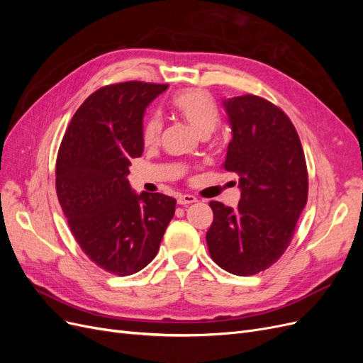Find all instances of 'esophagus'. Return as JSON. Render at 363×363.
Here are the masks:
<instances>
[{
	"label": "esophagus",
	"instance_id": "obj_1",
	"mask_svg": "<svg viewBox=\"0 0 363 363\" xmlns=\"http://www.w3.org/2000/svg\"><path fill=\"white\" fill-rule=\"evenodd\" d=\"M195 201H196V199H195L194 195H180L179 199H177V203L182 204V206H189V204H192Z\"/></svg>",
	"mask_w": 363,
	"mask_h": 363
}]
</instances>
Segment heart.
<instances>
[{
  "mask_svg": "<svg viewBox=\"0 0 363 363\" xmlns=\"http://www.w3.org/2000/svg\"><path fill=\"white\" fill-rule=\"evenodd\" d=\"M174 112L183 118L196 133L211 135L218 127L219 112L213 96L204 89H184L175 94L171 100ZM162 133V119L159 115H150L142 128V142L144 145H156Z\"/></svg>",
  "mask_w": 363,
  "mask_h": 363,
  "instance_id": "b5f03b06",
  "label": "heart"
}]
</instances>
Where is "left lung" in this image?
<instances>
[{"label": "left lung", "mask_w": 363, "mask_h": 363, "mask_svg": "<svg viewBox=\"0 0 363 363\" xmlns=\"http://www.w3.org/2000/svg\"><path fill=\"white\" fill-rule=\"evenodd\" d=\"M232 140L224 168L239 174L236 208L211 201L208 252L235 276H252L276 263L288 248L307 203V168L291 119L256 95L223 100Z\"/></svg>", "instance_id": "left-lung-1"}]
</instances>
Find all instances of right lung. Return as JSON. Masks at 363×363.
Segmentation results:
<instances>
[{"label": "right lung", "mask_w": 363, "mask_h": 363, "mask_svg": "<svg viewBox=\"0 0 363 363\" xmlns=\"http://www.w3.org/2000/svg\"><path fill=\"white\" fill-rule=\"evenodd\" d=\"M168 84L125 82L84 100L65 133L56 191L71 232L95 265L131 276L156 257L175 212L163 194H136L127 175L142 156L144 115Z\"/></svg>", "instance_id": "1"}]
</instances>
